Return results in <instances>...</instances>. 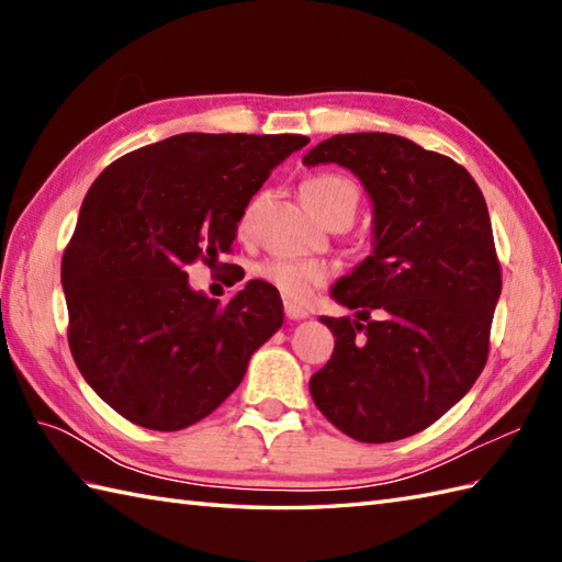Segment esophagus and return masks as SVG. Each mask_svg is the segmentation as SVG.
Segmentation results:
<instances>
[{
    "instance_id": "34e87169",
    "label": "esophagus",
    "mask_w": 562,
    "mask_h": 562,
    "mask_svg": "<svg viewBox=\"0 0 562 562\" xmlns=\"http://www.w3.org/2000/svg\"><path fill=\"white\" fill-rule=\"evenodd\" d=\"M284 316H288L290 321H302V318H306L308 316V312L304 306H300V304H294V302H284Z\"/></svg>"
}]
</instances>
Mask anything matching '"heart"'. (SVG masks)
Instances as JSON below:
<instances>
[{"label": "heart", "mask_w": 562, "mask_h": 562, "mask_svg": "<svg viewBox=\"0 0 562 562\" xmlns=\"http://www.w3.org/2000/svg\"><path fill=\"white\" fill-rule=\"evenodd\" d=\"M302 195L306 200V205L314 212H318L321 217L338 207L340 202H355L357 205V188L338 173H316L312 178H306L302 186ZM260 205V198L250 200L241 222H238V229L241 234H248L250 224H254L256 210ZM258 280L270 284L272 290H278L284 300L290 302H306L308 296L314 294V290L324 288V284L333 278V266L328 260H318V258H270L262 260L256 268Z\"/></svg>", "instance_id": "b5f03b06"}]
</instances>
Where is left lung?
<instances>
[{"label": "left lung", "instance_id": "8db88e82", "mask_svg": "<svg viewBox=\"0 0 562 562\" xmlns=\"http://www.w3.org/2000/svg\"><path fill=\"white\" fill-rule=\"evenodd\" d=\"M304 164L345 166L374 205L372 256L330 290L357 318L321 316L336 348L312 398L367 445L423 432L487 362L503 272L485 198L461 164L398 135H333Z\"/></svg>", "mask_w": 562, "mask_h": 562}]
</instances>
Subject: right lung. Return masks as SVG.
I'll list each match as a JSON object with an SVG mask.
<instances>
[{
  "instance_id": "right-lung-1",
  "label": "right lung",
  "mask_w": 562,
  "mask_h": 562,
  "mask_svg": "<svg viewBox=\"0 0 562 562\" xmlns=\"http://www.w3.org/2000/svg\"><path fill=\"white\" fill-rule=\"evenodd\" d=\"M304 135L183 133L125 154L81 202L63 256L69 350L125 420L176 432L241 384L282 326L262 280L232 302L190 290L186 268L229 254L246 205Z\"/></svg>"
}]
</instances>
